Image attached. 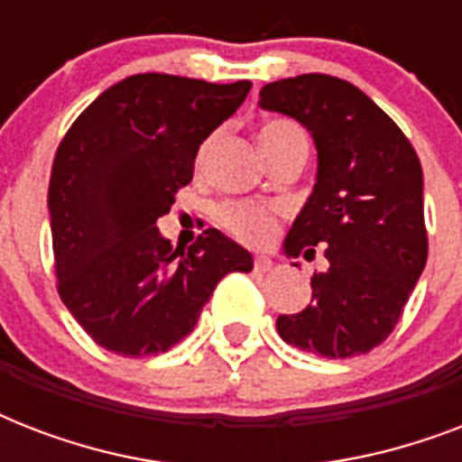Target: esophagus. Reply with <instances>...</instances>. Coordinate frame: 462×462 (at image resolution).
I'll return each instance as SVG.
<instances>
[{
    "mask_svg": "<svg viewBox=\"0 0 462 462\" xmlns=\"http://www.w3.org/2000/svg\"><path fill=\"white\" fill-rule=\"evenodd\" d=\"M254 268L261 271V273H268V271H273V261L268 259V256H256L254 259Z\"/></svg>",
    "mask_w": 462,
    "mask_h": 462,
    "instance_id": "1",
    "label": "esophagus"
}]
</instances>
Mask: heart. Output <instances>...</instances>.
Here are the masks:
<instances>
[{"mask_svg":"<svg viewBox=\"0 0 462 462\" xmlns=\"http://www.w3.org/2000/svg\"><path fill=\"white\" fill-rule=\"evenodd\" d=\"M259 143L263 155L271 160L273 155L288 151V148L307 146V139H304L302 129L292 125V122L273 119V122H266V125L259 129ZM208 151L210 141L208 143H203L199 158H206ZM217 216H220V223H223L235 237H239L242 242H252V245L266 242L275 230L273 213L266 208H261V206H254V203H225Z\"/></svg>","mask_w":462,"mask_h":462,"instance_id":"b5f03b06","label":"heart"}]
</instances>
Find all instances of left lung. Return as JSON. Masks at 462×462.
Here are the masks:
<instances>
[{
    "label": "left lung",
    "mask_w": 462,
    "mask_h": 462,
    "mask_svg": "<svg viewBox=\"0 0 462 462\" xmlns=\"http://www.w3.org/2000/svg\"><path fill=\"white\" fill-rule=\"evenodd\" d=\"M259 97L261 110L300 122L316 148L314 191L282 254L311 261L319 246L328 259L311 302L278 316L275 328L321 357L365 355L391 336L427 263L422 165L393 119L343 79L302 74Z\"/></svg>",
    "instance_id": "obj_1"
}]
</instances>
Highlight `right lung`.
I'll list each match as a JSON object with an SVG mask.
<instances>
[{
	"label": "right lung",
	"mask_w": 462,
	"mask_h": 462,
	"mask_svg": "<svg viewBox=\"0 0 462 462\" xmlns=\"http://www.w3.org/2000/svg\"><path fill=\"white\" fill-rule=\"evenodd\" d=\"M252 90L134 74L103 90L57 148L47 191L60 297L81 328L125 357L167 352L252 254L210 227L172 249L158 217L194 177L199 148Z\"/></svg>",
	"instance_id": "1"
}]
</instances>
